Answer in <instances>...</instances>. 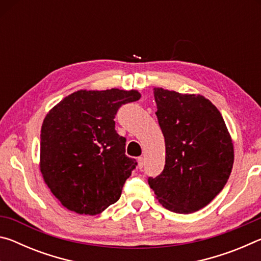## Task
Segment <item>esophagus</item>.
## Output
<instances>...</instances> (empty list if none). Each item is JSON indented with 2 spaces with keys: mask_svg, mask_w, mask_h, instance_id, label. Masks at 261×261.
I'll use <instances>...</instances> for the list:
<instances>
[{
  "mask_svg": "<svg viewBox=\"0 0 261 261\" xmlns=\"http://www.w3.org/2000/svg\"><path fill=\"white\" fill-rule=\"evenodd\" d=\"M143 167H144V158L139 156L138 158V168H139V169H141Z\"/></svg>",
  "mask_w": 261,
  "mask_h": 261,
  "instance_id": "esophagus-1",
  "label": "esophagus"
}]
</instances>
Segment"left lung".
Instances as JSON below:
<instances>
[{
    "instance_id": "8db88e82",
    "label": "left lung",
    "mask_w": 261,
    "mask_h": 261,
    "mask_svg": "<svg viewBox=\"0 0 261 261\" xmlns=\"http://www.w3.org/2000/svg\"><path fill=\"white\" fill-rule=\"evenodd\" d=\"M166 144L165 169L148 184L159 202L189 214L204 208L226 185L233 165V144L222 115L200 94L154 88Z\"/></svg>"
}]
</instances>
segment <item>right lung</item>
<instances>
[{
    "label": "right lung",
    "mask_w": 261,
    "mask_h": 261,
    "mask_svg": "<svg viewBox=\"0 0 261 261\" xmlns=\"http://www.w3.org/2000/svg\"><path fill=\"white\" fill-rule=\"evenodd\" d=\"M139 99L137 90H79L48 112L39 167L65 208L96 215L120 199L137 162L125 155V138L114 118L122 105Z\"/></svg>",
    "instance_id": "obj_1"
}]
</instances>
